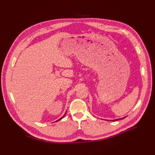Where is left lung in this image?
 Instances as JSON below:
<instances>
[{
	"instance_id": "1",
	"label": "left lung",
	"mask_w": 155,
	"mask_h": 155,
	"mask_svg": "<svg viewBox=\"0 0 155 155\" xmlns=\"http://www.w3.org/2000/svg\"><path fill=\"white\" fill-rule=\"evenodd\" d=\"M124 118H125V117H124ZM116 120H118V119H117V120H114V121H116Z\"/></svg>"
}]
</instances>
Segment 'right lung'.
<instances>
[{"instance_id":"right-lung-1","label":"right lung","mask_w":155,"mask_h":155,"mask_svg":"<svg viewBox=\"0 0 155 155\" xmlns=\"http://www.w3.org/2000/svg\"><path fill=\"white\" fill-rule=\"evenodd\" d=\"M64 116H63V117H62V118H63V117H64ZM61 118H60V119H59V120H61ZM59 120H58V121H59Z\"/></svg>"}]
</instances>
